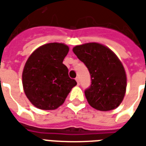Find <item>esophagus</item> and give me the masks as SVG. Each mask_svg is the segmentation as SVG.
I'll return each instance as SVG.
<instances>
[{
	"label": "esophagus",
	"mask_w": 146,
	"mask_h": 146,
	"mask_svg": "<svg viewBox=\"0 0 146 146\" xmlns=\"http://www.w3.org/2000/svg\"><path fill=\"white\" fill-rule=\"evenodd\" d=\"M76 83H77V84L79 85V84H80V80H79V77H76Z\"/></svg>",
	"instance_id": "obj_1"
}]
</instances>
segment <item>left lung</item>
Returning a JSON list of instances; mask_svg holds the SVG:
<instances>
[{"instance_id":"left-lung-1","label":"left lung","mask_w":146,"mask_h":146,"mask_svg":"<svg viewBox=\"0 0 146 146\" xmlns=\"http://www.w3.org/2000/svg\"><path fill=\"white\" fill-rule=\"evenodd\" d=\"M73 51L90 73L91 85L84 91L90 106L102 111L119 107L126 93V75L115 54L97 42L76 46Z\"/></svg>"}]
</instances>
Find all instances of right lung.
<instances>
[{
	"instance_id": "right-lung-1",
	"label": "right lung",
	"mask_w": 146,
	"mask_h": 146,
	"mask_svg": "<svg viewBox=\"0 0 146 146\" xmlns=\"http://www.w3.org/2000/svg\"><path fill=\"white\" fill-rule=\"evenodd\" d=\"M69 50L63 43L51 42L36 49L28 58L22 82L27 99L35 107L42 110L57 109L76 84L62 63Z\"/></svg>"
}]
</instances>
